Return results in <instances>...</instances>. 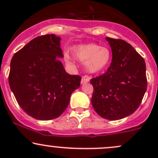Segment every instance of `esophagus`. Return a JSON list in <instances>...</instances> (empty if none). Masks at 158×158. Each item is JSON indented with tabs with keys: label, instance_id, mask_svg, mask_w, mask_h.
Listing matches in <instances>:
<instances>
[{
	"label": "esophagus",
	"instance_id": "1",
	"mask_svg": "<svg viewBox=\"0 0 158 158\" xmlns=\"http://www.w3.org/2000/svg\"><path fill=\"white\" fill-rule=\"evenodd\" d=\"M90 81V78L89 77H82V79H81V84H85V83L88 82V81Z\"/></svg>",
	"mask_w": 158,
	"mask_h": 158
}]
</instances>
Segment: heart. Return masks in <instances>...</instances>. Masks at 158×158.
<instances>
[{
    "label": "heart",
    "mask_w": 158,
    "mask_h": 158,
    "mask_svg": "<svg viewBox=\"0 0 158 158\" xmlns=\"http://www.w3.org/2000/svg\"><path fill=\"white\" fill-rule=\"evenodd\" d=\"M74 57L79 61H85V66L90 73H98L108 67L110 60V52L107 48L94 43L80 44L72 49ZM64 58L71 61L72 58L66 53Z\"/></svg>",
    "instance_id": "obj_1"
}]
</instances>
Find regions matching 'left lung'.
Wrapping results in <instances>:
<instances>
[{
	"instance_id": "1",
	"label": "left lung",
	"mask_w": 158,
	"mask_h": 158,
	"mask_svg": "<svg viewBox=\"0 0 158 158\" xmlns=\"http://www.w3.org/2000/svg\"><path fill=\"white\" fill-rule=\"evenodd\" d=\"M112 61L102 75L90 79L94 87L91 102L102 118L117 120L138 108L146 90V62L131 44L122 39L106 38Z\"/></svg>"
}]
</instances>
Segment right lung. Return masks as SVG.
<instances>
[{"mask_svg": "<svg viewBox=\"0 0 158 158\" xmlns=\"http://www.w3.org/2000/svg\"><path fill=\"white\" fill-rule=\"evenodd\" d=\"M60 40L54 34L36 37L11 60V90L20 107L39 120L61 116L71 94L80 86V76L67 73L58 59L64 56Z\"/></svg>", "mask_w": 158, "mask_h": 158, "instance_id": "obj_1", "label": "right lung"}]
</instances>
